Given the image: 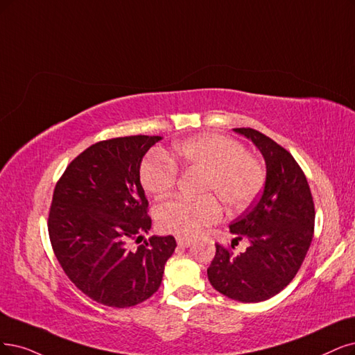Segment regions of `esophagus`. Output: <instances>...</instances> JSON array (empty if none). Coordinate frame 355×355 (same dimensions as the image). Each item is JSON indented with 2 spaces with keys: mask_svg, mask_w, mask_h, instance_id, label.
Here are the masks:
<instances>
[{
  "mask_svg": "<svg viewBox=\"0 0 355 355\" xmlns=\"http://www.w3.org/2000/svg\"><path fill=\"white\" fill-rule=\"evenodd\" d=\"M177 244L180 247H189L191 244V239H189V237H177Z\"/></svg>",
  "mask_w": 355,
  "mask_h": 355,
  "instance_id": "esophagus-1",
  "label": "esophagus"
}]
</instances>
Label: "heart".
<instances>
[{
	"mask_svg": "<svg viewBox=\"0 0 355 355\" xmlns=\"http://www.w3.org/2000/svg\"><path fill=\"white\" fill-rule=\"evenodd\" d=\"M178 166L202 173L199 194H206L198 200L174 198L156 206L159 228L180 237H194L219 220L220 206L216 197L230 211H243L254 202L266 178L263 165L240 141L203 135L178 143L173 159L157 150L146 155L139 169L143 189L153 196L168 193L177 184Z\"/></svg>",
	"mask_w": 355,
	"mask_h": 355,
	"instance_id": "1",
	"label": "heart"
}]
</instances>
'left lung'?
Instances as JSON below:
<instances>
[{
  "label": "left lung",
  "instance_id": "8db88e82",
  "mask_svg": "<svg viewBox=\"0 0 355 355\" xmlns=\"http://www.w3.org/2000/svg\"><path fill=\"white\" fill-rule=\"evenodd\" d=\"M266 161L263 193L230 230L248 241L244 253L216 243L207 278L220 294L243 303L265 301L290 284L303 265L314 234V202L294 156L260 131L241 127Z\"/></svg>",
  "mask_w": 355,
  "mask_h": 355
}]
</instances>
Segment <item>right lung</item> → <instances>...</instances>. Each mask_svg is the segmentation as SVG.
Listing matches in <instances>:
<instances>
[{
  "label": "right lung",
  "mask_w": 355,
  "mask_h": 355,
  "mask_svg": "<svg viewBox=\"0 0 355 355\" xmlns=\"http://www.w3.org/2000/svg\"><path fill=\"white\" fill-rule=\"evenodd\" d=\"M159 140L139 135L98 141L55 184L48 214L52 250L69 279L99 304L125 309L146 301L177 247L173 235L131 247L152 225L139 169Z\"/></svg>",
  "instance_id": "add662e5"
}]
</instances>
